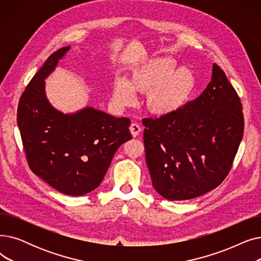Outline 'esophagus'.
Returning <instances> with one entry per match:
<instances>
[{"label": "esophagus", "instance_id": "esophagus-1", "mask_svg": "<svg viewBox=\"0 0 261 261\" xmlns=\"http://www.w3.org/2000/svg\"><path fill=\"white\" fill-rule=\"evenodd\" d=\"M129 129H130L131 134L133 135V138H136V136H138V135L142 132V128H141V126L139 125V123H136V122L131 123Z\"/></svg>", "mask_w": 261, "mask_h": 261}]
</instances>
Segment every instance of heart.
<instances>
[{"instance_id":"obj_1","label":"heart","mask_w":261,"mask_h":261,"mask_svg":"<svg viewBox=\"0 0 261 261\" xmlns=\"http://www.w3.org/2000/svg\"><path fill=\"white\" fill-rule=\"evenodd\" d=\"M196 85L194 74L186 67H177L168 57H154L132 68L127 80L116 79L112 101L118 108L132 106L136 94H147L146 107L156 116H165L182 108Z\"/></svg>"}]
</instances>
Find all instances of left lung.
Returning <instances> with one entry per match:
<instances>
[{"label":"left lung","instance_id":"obj_1","mask_svg":"<svg viewBox=\"0 0 261 261\" xmlns=\"http://www.w3.org/2000/svg\"><path fill=\"white\" fill-rule=\"evenodd\" d=\"M146 163L152 185L170 201L194 199L220 185L243 135L239 96L218 64L196 99L177 111L143 119Z\"/></svg>","mask_w":261,"mask_h":261}]
</instances>
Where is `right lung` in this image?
Instances as JSON below:
<instances>
[{
    "mask_svg": "<svg viewBox=\"0 0 261 261\" xmlns=\"http://www.w3.org/2000/svg\"><path fill=\"white\" fill-rule=\"evenodd\" d=\"M70 46L53 53L24 90L17 121L31 170L67 196L97 188L120 145L132 139L130 119L86 108L63 114L48 102L44 79Z\"/></svg>",
    "mask_w": 261,
    "mask_h": 261,
    "instance_id": "add662e5",
    "label": "right lung"
}]
</instances>
